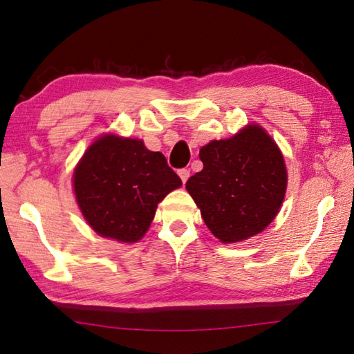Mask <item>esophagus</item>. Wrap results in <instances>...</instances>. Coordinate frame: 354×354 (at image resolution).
I'll use <instances>...</instances> for the list:
<instances>
[{"label": "esophagus", "instance_id": "1", "mask_svg": "<svg viewBox=\"0 0 354 354\" xmlns=\"http://www.w3.org/2000/svg\"><path fill=\"white\" fill-rule=\"evenodd\" d=\"M178 175H179V178L183 179V183L185 184L187 179H189V176H190V170L189 169H179L178 170Z\"/></svg>", "mask_w": 354, "mask_h": 354}]
</instances>
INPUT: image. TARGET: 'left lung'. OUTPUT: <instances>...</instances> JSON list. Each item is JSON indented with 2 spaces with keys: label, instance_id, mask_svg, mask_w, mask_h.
Here are the masks:
<instances>
[{
  "label": "left lung",
  "instance_id": "8db88e82",
  "mask_svg": "<svg viewBox=\"0 0 354 354\" xmlns=\"http://www.w3.org/2000/svg\"><path fill=\"white\" fill-rule=\"evenodd\" d=\"M204 169L185 189L208 230L222 243L259 234L283 204L288 170L277 142L259 124H248L227 140L201 147Z\"/></svg>",
  "mask_w": 354,
  "mask_h": 354
}]
</instances>
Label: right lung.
I'll return each instance as SVG.
<instances>
[{
    "instance_id": "add662e5",
    "label": "right lung",
    "mask_w": 354,
    "mask_h": 354,
    "mask_svg": "<svg viewBox=\"0 0 354 354\" xmlns=\"http://www.w3.org/2000/svg\"><path fill=\"white\" fill-rule=\"evenodd\" d=\"M183 185L161 152L137 138L106 133L82 156L73 176L77 205L97 234L135 243L146 234L156 207Z\"/></svg>"
}]
</instances>
